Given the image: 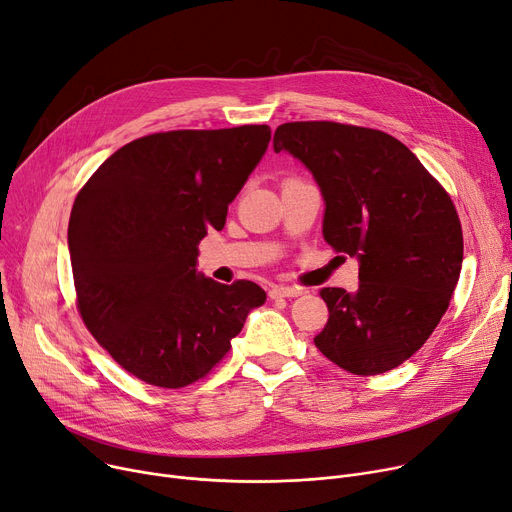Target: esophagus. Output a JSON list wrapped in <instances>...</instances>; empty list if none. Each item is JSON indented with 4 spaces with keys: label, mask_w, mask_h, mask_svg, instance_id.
I'll return each mask as SVG.
<instances>
[{
    "label": "esophagus",
    "mask_w": 512,
    "mask_h": 512,
    "mask_svg": "<svg viewBox=\"0 0 512 512\" xmlns=\"http://www.w3.org/2000/svg\"><path fill=\"white\" fill-rule=\"evenodd\" d=\"M299 294H303V290L301 288H294V286H274L270 290V297L272 299H280V297L290 299V297H299Z\"/></svg>",
    "instance_id": "esophagus-1"
}]
</instances>
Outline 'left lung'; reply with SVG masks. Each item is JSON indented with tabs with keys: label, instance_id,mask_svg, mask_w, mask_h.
<instances>
[{
	"label": "left lung",
	"instance_id": "obj_1",
	"mask_svg": "<svg viewBox=\"0 0 512 512\" xmlns=\"http://www.w3.org/2000/svg\"><path fill=\"white\" fill-rule=\"evenodd\" d=\"M274 151L311 172L324 197V238L359 261V290L321 288L330 319L315 346L355 375L415 355L461 276L463 230L448 193L390 134L338 122H288Z\"/></svg>",
	"mask_w": 512,
	"mask_h": 512
}]
</instances>
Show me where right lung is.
<instances>
[{
    "instance_id": "add662e5",
    "label": "right lung",
    "mask_w": 512,
    "mask_h": 512,
    "mask_svg": "<svg viewBox=\"0 0 512 512\" xmlns=\"http://www.w3.org/2000/svg\"><path fill=\"white\" fill-rule=\"evenodd\" d=\"M270 139L265 124L149 134L107 157L78 193L68 224L78 311L139 380L197 382L265 303L255 282L205 278L197 257Z\"/></svg>"
}]
</instances>
